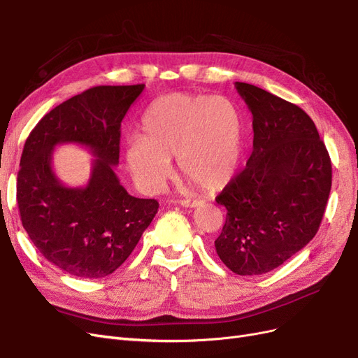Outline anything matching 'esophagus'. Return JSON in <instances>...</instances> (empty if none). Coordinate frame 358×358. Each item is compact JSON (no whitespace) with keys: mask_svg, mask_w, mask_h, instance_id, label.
I'll list each match as a JSON object with an SVG mask.
<instances>
[{"mask_svg":"<svg viewBox=\"0 0 358 358\" xmlns=\"http://www.w3.org/2000/svg\"><path fill=\"white\" fill-rule=\"evenodd\" d=\"M203 201L201 200H196V199H183V200H179V204L183 206V207H196L200 206Z\"/></svg>","mask_w":358,"mask_h":358,"instance_id":"1","label":"esophagus"}]
</instances>
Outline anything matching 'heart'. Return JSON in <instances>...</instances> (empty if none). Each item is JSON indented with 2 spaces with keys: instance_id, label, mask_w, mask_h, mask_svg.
<instances>
[{
  "instance_id": "b5f03b06",
  "label": "heart",
  "mask_w": 358,
  "mask_h": 358,
  "mask_svg": "<svg viewBox=\"0 0 358 358\" xmlns=\"http://www.w3.org/2000/svg\"><path fill=\"white\" fill-rule=\"evenodd\" d=\"M143 138L126 143L131 175L146 192H158L176 155L180 175L196 187L216 189L236 173L241 155L243 120L224 96L171 93L157 99L142 118Z\"/></svg>"
}]
</instances>
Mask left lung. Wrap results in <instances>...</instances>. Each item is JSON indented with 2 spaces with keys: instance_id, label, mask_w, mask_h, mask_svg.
<instances>
[{
  "instance_id": "left-lung-1",
  "label": "left lung",
  "mask_w": 358,
  "mask_h": 358,
  "mask_svg": "<svg viewBox=\"0 0 358 358\" xmlns=\"http://www.w3.org/2000/svg\"><path fill=\"white\" fill-rule=\"evenodd\" d=\"M236 89L253 115L248 164L216 196L227 220L215 241L232 273L261 275L317 234L331 188V163L303 109L248 83Z\"/></svg>"
}]
</instances>
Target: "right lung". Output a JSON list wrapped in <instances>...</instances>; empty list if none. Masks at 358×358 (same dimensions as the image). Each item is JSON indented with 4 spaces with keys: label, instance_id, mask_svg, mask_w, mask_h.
<instances>
[{
    "label": "right lung",
    "instance_id": "right-lung-1",
    "mask_svg": "<svg viewBox=\"0 0 358 358\" xmlns=\"http://www.w3.org/2000/svg\"><path fill=\"white\" fill-rule=\"evenodd\" d=\"M145 84L97 85L45 114L24 142L17 173L22 225L48 262L77 278H102L122 265L158 212L120 183L121 121ZM77 143L96 158L85 187L62 184L51 167L57 144Z\"/></svg>",
    "mask_w": 358,
    "mask_h": 358
}]
</instances>
